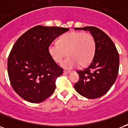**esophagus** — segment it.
Instances as JSON below:
<instances>
[{"mask_svg": "<svg viewBox=\"0 0 128 128\" xmlns=\"http://www.w3.org/2000/svg\"><path fill=\"white\" fill-rule=\"evenodd\" d=\"M63 72L65 74H70V73H71V71L70 70H64L63 71Z\"/></svg>", "mask_w": 128, "mask_h": 128, "instance_id": "1", "label": "esophagus"}]
</instances>
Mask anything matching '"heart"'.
<instances>
[{
    "mask_svg": "<svg viewBox=\"0 0 128 128\" xmlns=\"http://www.w3.org/2000/svg\"><path fill=\"white\" fill-rule=\"evenodd\" d=\"M48 50L56 63H60L66 55H70L62 63V66L72 68L79 64L85 66L91 62L95 54L96 44L89 32H70L61 36L58 43L51 44Z\"/></svg>",
    "mask_w": 128,
    "mask_h": 128,
    "instance_id": "b5f03b06",
    "label": "heart"
}]
</instances>
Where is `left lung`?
I'll return each instance as SVG.
<instances>
[{
  "label": "left lung",
  "mask_w": 128,
  "mask_h": 128,
  "mask_svg": "<svg viewBox=\"0 0 128 128\" xmlns=\"http://www.w3.org/2000/svg\"><path fill=\"white\" fill-rule=\"evenodd\" d=\"M74 29L89 31L96 44L91 63L82 70L77 71L80 78L74 88L86 98H98L106 94L116 80L119 68V53L111 39L98 28L85 26Z\"/></svg>",
  "instance_id": "8db88e82"
}]
</instances>
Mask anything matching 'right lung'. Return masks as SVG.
<instances>
[{
    "label": "right lung",
    "mask_w": 128,
    "mask_h": 128,
    "mask_svg": "<svg viewBox=\"0 0 128 128\" xmlns=\"http://www.w3.org/2000/svg\"><path fill=\"white\" fill-rule=\"evenodd\" d=\"M67 28L36 26L18 38L9 53L7 71L12 87L26 101L40 103L56 88L63 68L55 63L49 46Z\"/></svg>",
    "instance_id": "right-lung-1"
}]
</instances>
